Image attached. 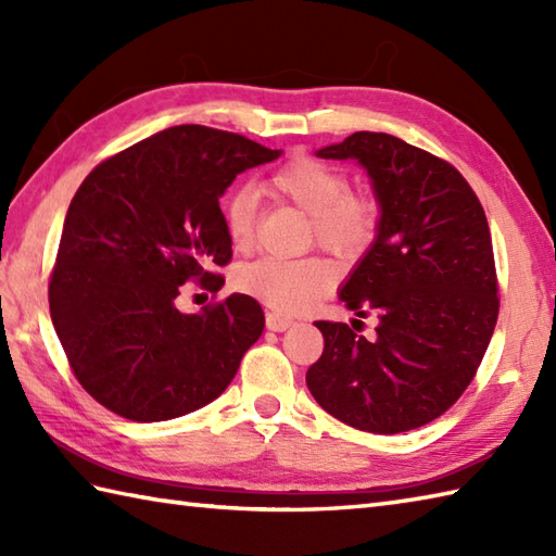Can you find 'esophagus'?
Segmentation results:
<instances>
[{
    "label": "esophagus",
    "instance_id": "esophagus-1",
    "mask_svg": "<svg viewBox=\"0 0 556 556\" xmlns=\"http://www.w3.org/2000/svg\"><path fill=\"white\" fill-rule=\"evenodd\" d=\"M265 325H267V329H271V332H285V329H289L293 325V320H291V317H287V315L267 313Z\"/></svg>",
    "mask_w": 556,
    "mask_h": 556
}]
</instances>
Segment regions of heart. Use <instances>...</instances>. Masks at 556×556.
Masks as SVG:
<instances>
[{"instance_id":"1","label":"heart","mask_w":556,"mask_h":556,"mask_svg":"<svg viewBox=\"0 0 556 556\" xmlns=\"http://www.w3.org/2000/svg\"><path fill=\"white\" fill-rule=\"evenodd\" d=\"M269 193L311 215L313 239L337 257L363 255L380 233L382 207L370 193L351 191V176L311 155L291 157L265 181ZM257 200L251 188L222 198V222L236 251L255 239ZM334 285V269L320 257L265 255L236 271V287L281 313H301Z\"/></svg>"}]
</instances>
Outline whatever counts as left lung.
<instances>
[{
    "label": "left lung",
    "mask_w": 556,
    "mask_h": 556,
    "mask_svg": "<svg viewBox=\"0 0 556 556\" xmlns=\"http://www.w3.org/2000/svg\"><path fill=\"white\" fill-rule=\"evenodd\" d=\"M368 169L382 224L339 299L380 325L317 320L323 356L305 372L327 413L365 432L422 428L473 382L500 315L485 210L460 172L389 134L356 131L317 152Z\"/></svg>",
    "instance_id": "left-lung-1"
}]
</instances>
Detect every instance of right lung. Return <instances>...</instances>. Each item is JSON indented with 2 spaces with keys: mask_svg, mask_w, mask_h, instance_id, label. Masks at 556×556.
<instances>
[{
  "mask_svg": "<svg viewBox=\"0 0 556 556\" xmlns=\"http://www.w3.org/2000/svg\"><path fill=\"white\" fill-rule=\"evenodd\" d=\"M281 150L184 124L100 162L71 200L50 275V315L86 392L136 422L215 401L265 313L245 293L176 308L186 281L217 293L231 263L219 195Z\"/></svg>",
  "mask_w": 556,
  "mask_h": 556,
  "instance_id": "1",
  "label": "right lung"
}]
</instances>
